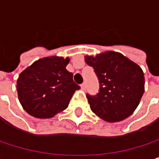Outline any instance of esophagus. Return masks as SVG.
I'll return each mask as SVG.
<instances>
[{"label":"esophagus","mask_w":159,"mask_h":159,"mask_svg":"<svg viewBox=\"0 0 159 159\" xmlns=\"http://www.w3.org/2000/svg\"><path fill=\"white\" fill-rule=\"evenodd\" d=\"M81 89H82V90H85V89H86V83H83V84H81Z\"/></svg>","instance_id":"1"}]
</instances>
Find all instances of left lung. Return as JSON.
<instances>
[{
    "label": "left lung",
    "instance_id": "obj_1",
    "mask_svg": "<svg viewBox=\"0 0 159 159\" xmlns=\"http://www.w3.org/2000/svg\"><path fill=\"white\" fill-rule=\"evenodd\" d=\"M99 82L98 93L86 94L91 111L110 122L122 120L137 108L144 92L142 69L119 52L85 56Z\"/></svg>",
    "mask_w": 159,
    "mask_h": 159
}]
</instances>
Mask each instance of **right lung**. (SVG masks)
<instances>
[{"instance_id":"right-lung-1","label":"right lung","mask_w":159,"mask_h":159,"mask_svg":"<svg viewBox=\"0 0 159 159\" xmlns=\"http://www.w3.org/2000/svg\"><path fill=\"white\" fill-rule=\"evenodd\" d=\"M69 58L48 57L35 61L17 80L18 98L28 114L47 119L65 110L80 86L66 70Z\"/></svg>"}]
</instances>
